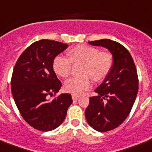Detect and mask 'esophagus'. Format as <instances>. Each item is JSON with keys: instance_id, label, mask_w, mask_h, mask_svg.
<instances>
[{"instance_id": "esophagus-1", "label": "esophagus", "mask_w": 152, "mask_h": 152, "mask_svg": "<svg viewBox=\"0 0 152 152\" xmlns=\"http://www.w3.org/2000/svg\"><path fill=\"white\" fill-rule=\"evenodd\" d=\"M72 98L73 100H77V99L80 98V96H77V95H72Z\"/></svg>"}]
</instances>
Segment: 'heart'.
Segmentation results:
<instances>
[{
    "label": "heart",
    "mask_w": 152,
    "mask_h": 152,
    "mask_svg": "<svg viewBox=\"0 0 152 152\" xmlns=\"http://www.w3.org/2000/svg\"><path fill=\"white\" fill-rule=\"evenodd\" d=\"M68 57L56 56L53 61V69L58 76L66 78L71 71L72 63H82L80 77H72L65 81L64 89L73 95H80L92 86L94 81L104 80L112 65V56L107 52H99L88 45H78L68 51Z\"/></svg>",
    "instance_id": "obj_1"
}]
</instances>
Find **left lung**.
Wrapping results in <instances>:
<instances>
[{
    "label": "left lung",
    "mask_w": 152,
    "mask_h": 152,
    "mask_svg": "<svg viewBox=\"0 0 152 152\" xmlns=\"http://www.w3.org/2000/svg\"><path fill=\"white\" fill-rule=\"evenodd\" d=\"M107 48L113 64L104 82L90 97L85 110L87 122L93 129L105 132L116 128L128 116L137 96L139 81L130 53L120 43L102 39L88 42Z\"/></svg>",
    "instance_id": "obj_1"
}]
</instances>
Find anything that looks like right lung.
Listing matches in <instances>:
<instances>
[{
	"mask_svg": "<svg viewBox=\"0 0 152 152\" xmlns=\"http://www.w3.org/2000/svg\"><path fill=\"white\" fill-rule=\"evenodd\" d=\"M67 48V44L59 41L38 40L23 52L15 64L12 94L22 117L35 129H56L63 123L72 103L69 93L49 99L62 86L53 71V61Z\"/></svg>",
	"mask_w": 152,
	"mask_h": 152,
	"instance_id": "obj_1",
	"label": "right lung"
}]
</instances>
